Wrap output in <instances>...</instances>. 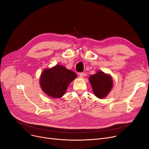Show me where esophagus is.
I'll list each match as a JSON object with an SVG mask.
<instances>
[{"mask_svg": "<svg viewBox=\"0 0 149 149\" xmlns=\"http://www.w3.org/2000/svg\"><path fill=\"white\" fill-rule=\"evenodd\" d=\"M79 77L80 78H83V77L84 76V74L83 72H80V73L79 74Z\"/></svg>", "mask_w": 149, "mask_h": 149, "instance_id": "1", "label": "esophagus"}]
</instances>
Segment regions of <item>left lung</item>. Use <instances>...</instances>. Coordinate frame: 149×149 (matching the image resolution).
<instances>
[{
	"label": "left lung",
	"instance_id": "1",
	"mask_svg": "<svg viewBox=\"0 0 149 149\" xmlns=\"http://www.w3.org/2000/svg\"><path fill=\"white\" fill-rule=\"evenodd\" d=\"M89 80L94 95L98 98H105L113 86L112 77L103 71H98L95 74L91 75Z\"/></svg>",
	"mask_w": 149,
	"mask_h": 149
}]
</instances>
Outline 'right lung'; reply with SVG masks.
Wrapping results in <instances>:
<instances>
[{
    "label": "right lung",
    "instance_id": "obj_1",
    "mask_svg": "<svg viewBox=\"0 0 149 149\" xmlns=\"http://www.w3.org/2000/svg\"><path fill=\"white\" fill-rule=\"evenodd\" d=\"M77 77V74L61 65L45 69L40 78L43 91L53 98H61L65 95L69 83Z\"/></svg>",
    "mask_w": 149,
    "mask_h": 149
}]
</instances>
